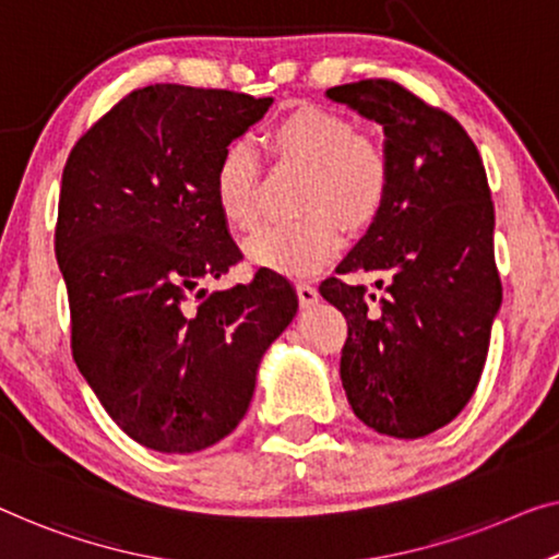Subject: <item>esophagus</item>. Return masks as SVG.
I'll list each match as a JSON object with an SVG mask.
<instances>
[{"label": "esophagus", "instance_id": "obj_1", "mask_svg": "<svg viewBox=\"0 0 559 559\" xmlns=\"http://www.w3.org/2000/svg\"><path fill=\"white\" fill-rule=\"evenodd\" d=\"M296 290H298V301H301V306H313L319 301V290H316V286H311V283H298Z\"/></svg>", "mask_w": 559, "mask_h": 559}]
</instances>
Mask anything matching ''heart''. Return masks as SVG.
Wrapping results in <instances>:
<instances>
[{
  "instance_id": "b5f03b06",
  "label": "heart",
  "mask_w": 559,
  "mask_h": 559,
  "mask_svg": "<svg viewBox=\"0 0 559 559\" xmlns=\"http://www.w3.org/2000/svg\"><path fill=\"white\" fill-rule=\"evenodd\" d=\"M263 143L278 163L304 165L298 221L281 223L248 240L251 261L286 276L319 271L341 246V223L361 230L377 221L391 186V165L377 140L359 135L354 122L326 107L304 105L265 130ZM261 165L251 145L233 140L213 170V200L233 230L261 223Z\"/></svg>"
}]
</instances>
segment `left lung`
I'll return each mask as SVG.
<instances>
[{
	"label": "left lung",
	"mask_w": 559,
	"mask_h": 559,
	"mask_svg": "<svg viewBox=\"0 0 559 559\" xmlns=\"http://www.w3.org/2000/svg\"><path fill=\"white\" fill-rule=\"evenodd\" d=\"M326 95L384 128L391 165L377 221L319 286L348 323L341 384L366 427L419 439L472 399L502 304L487 173L462 124L394 80ZM356 270L378 273L379 297L343 278Z\"/></svg>",
	"instance_id": "8db88e82"
}]
</instances>
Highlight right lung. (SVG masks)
Instances as JSON below:
<instances>
[{"label":"right lung","mask_w":559,"mask_h":559,"mask_svg":"<svg viewBox=\"0 0 559 559\" xmlns=\"http://www.w3.org/2000/svg\"><path fill=\"white\" fill-rule=\"evenodd\" d=\"M271 103L138 87L74 143L62 170L55 253L74 364L112 421L155 452L228 437L265 348L296 316V290L276 271L213 294L203 286L243 258L215 207V160Z\"/></svg>","instance_id":"1"}]
</instances>
